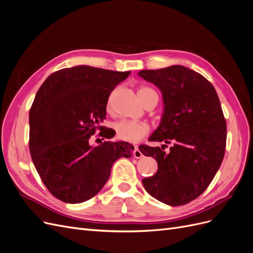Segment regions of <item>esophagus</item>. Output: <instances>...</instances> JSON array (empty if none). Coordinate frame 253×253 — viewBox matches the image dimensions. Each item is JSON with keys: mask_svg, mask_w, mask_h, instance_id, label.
Here are the masks:
<instances>
[{"mask_svg": "<svg viewBox=\"0 0 253 253\" xmlns=\"http://www.w3.org/2000/svg\"><path fill=\"white\" fill-rule=\"evenodd\" d=\"M133 157L135 159H141L143 157V153L140 151V149H138V147H134V150H133Z\"/></svg>", "mask_w": 253, "mask_h": 253, "instance_id": "obj_1", "label": "esophagus"}]
</instances>
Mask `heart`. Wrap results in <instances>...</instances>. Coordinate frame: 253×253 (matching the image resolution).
<instances>
[{"label":"heart","mask_w":253,"mask_h":253,"mask_svg":"<svg viewBox=\"0 0 253 253\" xmlns=\"http://www.w3.org/2000/svg\"><path fill=\"white\" fill-rule=\"evenodd\" d=\"M153 90L151 88L148 87H141L140 90H138V95L142 99L146 93L152 92ZM112 109V103H111V97L108 100L107 103V110L111 111ZM115 128V131L117 134V137L119 140L129 142V143H136L141 141L143 137H145L149 133L150 127L146 123V122L141 121H130V120H122L117 122V123L113 125Z\"/></svg>","instance_id":"heart-1"}]
</instances>
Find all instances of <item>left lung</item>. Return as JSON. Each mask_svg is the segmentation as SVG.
<instances>
[{
	"label": "left lung",
	"mask_w": 253,
	"mask_h": 253,
	"mask_svg": "<svg viewBox=\"0 0 253 253\" xmlns=\"http://www.w3.org/2000/svg\"><path fill=\"white\" fill-rule=\"evenodd\" d=\"M138 76L158 86L164 113L151 142L172 144L138 149L158 162L157 173L142 181L151 197L170 206L189 203L207 189L221 166L227 125L213 85L199 72L181 65L142 70Z\"/></svg>",
	"instance_id": "obj_1"
}]
</instances>
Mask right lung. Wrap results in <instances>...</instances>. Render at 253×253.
<instances>
[{
	"label": "right lung",
	"instance_id": "1",
	"mask_svg": "<svg viewBox=\"0 0 253 253\" xmlns=\"http://www.w3.org/2000/svg\"><path fill=\"white\" fill-rule=\"evenodd\" d=\"M130 71L91 66L55 71L40 87L29 111V150L46 188L56 199L83 203L100 192L112 164L131 158L127 142H101L92 147L91 135L110 138L115 130L102 126L108 97Z\"/></svg>",
	"mask_w": 253,
	"mask_h": 253
}]
</instances>
